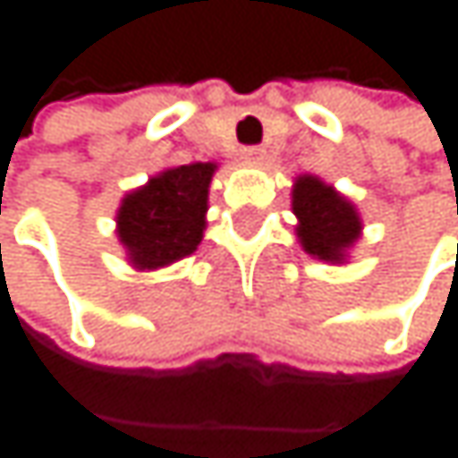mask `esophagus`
<instances>
[{
  "label": "esophagus",
  "mask_w": 458,
  "mask_h": 458,
  "mask_svg": "<svg viewBox=\"0 0 458 458\" xmlns=\"http://www.w3.org/2000/svg\"><path fill=\"white\" fill-rule=\"evenodd\" d=\"M242 156L247 162H263V156H267V148H260V145H247L244 150H242Z\"/></svg>",
  "instance_id": "1"
}]
</instances>
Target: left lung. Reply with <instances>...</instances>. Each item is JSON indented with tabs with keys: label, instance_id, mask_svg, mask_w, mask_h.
<instances>
[{
	"label": "left lung",
	"instance_id": "left-lung-1",
	"mask_svg": "<svg viewBox=\"0 0 458 458\" xmlns=\"http://www.w3.org/2000/svg\"><path fill=\"white\" fill-rule=\"evenodd\" d=\"M293 214L299 216V242L321 260H344V250L360 236V216L349 200L313 175L293 186Z\"/></svg>",
	"mask_w": 458,
	"mask_h": 458
}]
</instances>
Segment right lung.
I'll return each mask as SVG.
<instances>
[{
  "mask_svg": "<svg viewBox=\"0 0 458 458\" xmlns=\"http://www.w3.org/2000/svg\"><path fill=\"white\" fill-rule=\"evenodd\" d=\"M214 165L167 170L123 200L117 236L140 269L167 267L198 250L206 227V203Z\"/></svg>",
  "mask_w": 458,
  "mask_h": 458,
  "instance_id": "add662e5",
  "label": "right lung"
}]
</instances>
